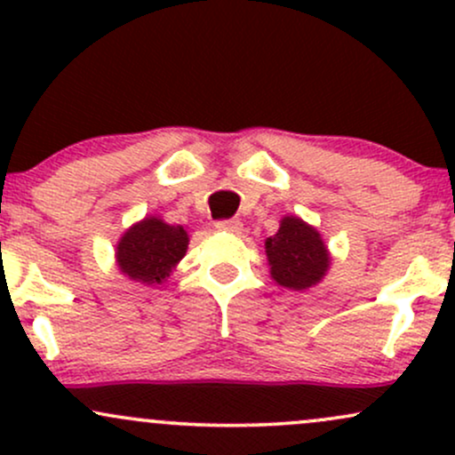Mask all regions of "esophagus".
I'll return each instance as SVG.
<instances>
[{"mask_svg": "<svg viewBox=\"0 0 455 455\" xmlns=\"http://www.w3.org/2000/svg\"><path fill=\"white\" fill-rule=\"evenodd\" d=\"M216 228L224 233H239L242 231V222H239L237 218H228V220H218Z\"/></svg>", "mask_w": 455, "mask_h": 455, "instance_id": "obj_1", "label": "esophagus"}]
</instances>
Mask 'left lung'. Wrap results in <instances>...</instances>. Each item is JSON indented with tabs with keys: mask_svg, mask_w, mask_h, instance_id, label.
Here are the masks:
<instances>
[{
	"mask_svg": "<svg viewBox=\"0 0 455 455\" xmlns=\"http://www.w3.org/2000/svg\"><path fill=\"white\" fill-rule=\"evenodd\" d=\"M271 278L293 291L310 289L325 275L329 254L321 235L299 218H284L278 233L265 242Z\"/></svg>",
	"mask_w": 455,
	"mask_h": 455,
	"instance_id": "obj_1",
	"label": "left lung"
}]
</instances>
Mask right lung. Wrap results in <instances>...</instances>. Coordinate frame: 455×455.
I'll return each mask as SVG.
<instances>
[{
  "mask_svg": "<svg viewBox=\"0 0 455 455\" xmlns=\"http://www.w3.org/2000/svg\"><path fill=\"white\" fill-rule=\"evenodd\" d=\"M186 248L188 233L184 227H171L158 218H145L117 243V263L132 280L160 284L184 257Z\"/></svg>",
  "mask_w": 455,
  "mask_h": 455,
  "instance_id": "add662e5",
  "label": "right lung"
}]
</instances>
